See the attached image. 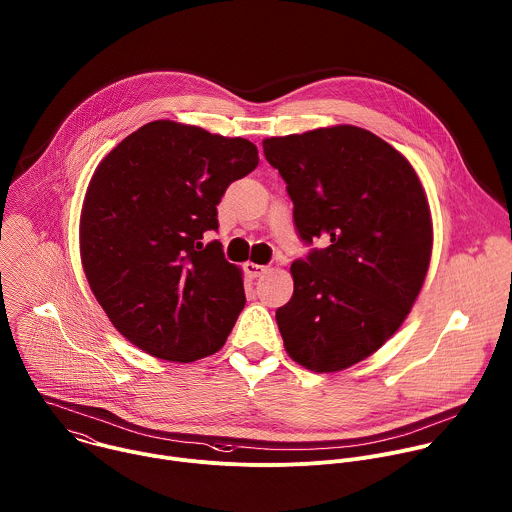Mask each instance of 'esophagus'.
I'll return each instance as SVG.
<instances>
[{"label": "esophagus", "instance_id": "esophagus-1", "mask_svg": "<svg viewBox=\"0 0 512 512\" xmlns=\"http://www.w3.org/2000/svg\"><path fill=\"white\" fill-rule=\"evenodd\" d=\"M243 269H245V273H247L249 277H253V279L261 277V275L267 271L265 265H257V263H253V261H247V263L243 265Z\"/></svg>", "mask_w": 512, "mask_h": 512}]
</instances>
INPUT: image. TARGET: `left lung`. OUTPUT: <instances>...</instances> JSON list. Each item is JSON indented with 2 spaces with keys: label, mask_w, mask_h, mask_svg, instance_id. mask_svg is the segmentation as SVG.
Masks as SVG:
<instances>
[{
  "label": "left lung",
  "mask_w": 512,
  "mask_h": 512,
  "mask_svg": "<svg viewBox=\"0 0 512 512\" xmlns=\"http://www.w3.org/2000/svg\"><path fill=\"white\" fill-rule=\"evenodd\" d=\"M293 201L303 243L293 295L275 319L287 354L339 372L380 350L410 313L432 253V221L412 164L370 130L339 124L263 140Z\"/></svg>",
  "instance_id": "1"
}]
</instances>
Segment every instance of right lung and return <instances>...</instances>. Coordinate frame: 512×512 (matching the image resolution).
<instances>
[{
	"instance_id": "1",
	"label": "right lung",
	"mask_w": 512,
	"mask_h": 512,
	"mask_svg": "<svg viewBox=\"0 0 512 512\" xmlns=\"http://www.w3.org/2000/svg\"><path fill=\"white\" fill-rule=\"evenodd\" d=\"M259 164L247 138L154 120L98 164L80 217L90 289L142 352L195 362L223 348L241 309V269L223 255L217 205Z\"/></svg>"
}]
</instances>
